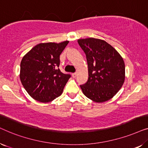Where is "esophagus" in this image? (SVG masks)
Returning a JSON list of instances; mask_svg holds the SVG:
<instances>
[{
	"instance_id": "34e87169",
	"label": "esophagus",
	"mask_w": 148,
	"mask_h": 148,
	"mask_svg": "<svg viewBox=\"0 0 148 148\" xmlns=\"http://www.w3.org/2000/svg\"><path fill=\"white\" fill-rule=\"evenodd\" d=\"M76 76H77V73H72V77L73 78H75V77H76Z\"/></svg>"
}]
</instances>
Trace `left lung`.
Listing matches in <instances>:
<instances>
[{"instance_id":"8db88e82","label":"left lung","mask_w":148,"mask_h":148,"mask_svg":"<svg viewBox=\"0 0 148 148\" xmlns=\"http://www.w3.org/2000/svg\"><path fill=\"white\" fill-rule=\"evenodd\" d=\"M79 45L86 55L88 80L80 86L87 98L102 103L112 98L125 79V62L121 54L103 40L79 39Z\"/></svg>"}]
</instances>
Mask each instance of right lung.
Masks as SVG:
<instances>
[{
    "instance_id": "obj_1",
    "label": "right lung",
    "mask_w": 148,
    "mask_h": 148,
    "mask_svg": "<svg viewBox=\"0 0 148 148\" xmlns=\"http://www.w3.org/2000/svg\"><path fill=\"white\" fill-rule=\"evenodd\" d=\"M69 43H40L32 48L22 58L20 80L24 88L35 100L52 102L63 92L71 77L60 71V55Z\"/></svg>"
}]
</instances>
